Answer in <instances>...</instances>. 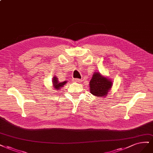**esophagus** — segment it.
<instances>
[{"mask_svg":"<svg viewBox=\"0 0 153 153\" xmlns=\"http://www.w3.org/2000/svg\"><path fill=\"white\" fill-rule=\"evenodd\" d=\"M73 81L75 82H81L82 80H81V79H79V78H73Z\"/></svg>","mask_w":153,"mask_h":153,"instance_id":"esophagus-1","label":"esophagus"}]
</instances>
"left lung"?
Listing matches in <instances>:
<instances>
[{"label": "left lung", "instance_id": "left-lung-1", "mask_svg": "<svg viewBox=\"0 0 153 153\" xmlns=\"http://www.w3.org/2000/svg\"><path fill=\"white\" fill-rule=\"evenodd\" d=\"M90 91L94 96L104 97L108 94L112 86V82L108 78L101 75L99 73H95L90 81Z\"/></svg>", "mask_w": 153, "mask_h": 153}]
</instances>
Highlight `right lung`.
Instances as JSON below:
<instances>
[{
  "mask_svg": "<svg viewBox=\"0 0 153 153\" xmlns=\"http://www.w3.org/2000/svg\"><path fill=\"white\" fill-rule=\"evenodd\" d=\"M53 84H54V87L56 88V90H59L60 87H63V85L66 83V81L63 82H59L58 80H57V78L54 76L53 78Z\"/></svg>",
  "mask_w": 153,
  "mask_h": 153,
  "instance_id": "1",
  "label": "right lung"
}]
</instances>
